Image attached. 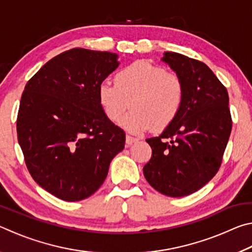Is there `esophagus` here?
Masks as SVG:
<instances>
[{"instance_id":"34e87169","label":"esophagus","mask_w":252,"mask_h":252,"mask_svg":"<svg viewBox=\"0 0 252 252\" xmlns=\"http://www.w3.org/2000/svg\"><path fill=\"white\" fill-rule=\"evenodd\" d=\"M138 138H133V136L131 135H126V147H130L131 144H133L134 142L138 141Z\"/></svg>"}]
</instances>
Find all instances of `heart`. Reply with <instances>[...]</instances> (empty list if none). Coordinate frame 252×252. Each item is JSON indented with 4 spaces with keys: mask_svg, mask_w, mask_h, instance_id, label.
Instances as JSON below:
<instances>
[{
    "mask_svg": "<svg viewBox=\"0 0 252 252\" xmlns=\"http://www.w3.org/2000/svg\"><path fill=\"white\" fill-rule=\"evenodd\" d=\"M185 99L180 76L164 67L139 60L122 67L116 83L104 80L97 87V100L110 121L117 122L129 106L132 111L121 126L132 133H142L150 127L161 130L176 120Z\"/></svg>",
    "mask_w": 252,
    "mask_h": 252,
    "instance_id": "heart-1",
    "label": "heart"
}]
</instances>
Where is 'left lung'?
<instances>
[{
    "instance_id": "8db88e82",
    "label": "left lung",
    "mask_w": 252,
    "mask_h": 252,
    "mask_svg": "<svg viewBox=\"0 0 252 252\" xmlns=\"http://www.w3.org/2000/svg\"><path fill=\"white\" fill-rule=\"evenodd\" d=\"M162 62L182 80L181 111L159 136L147 139L152 149L144 165L147 181L168 197H185L216 176L231 133L227 89L209 66L186 55L164 52Z\"/></svg>"
}]
</instances>
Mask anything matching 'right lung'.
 <instances>
[{
	"instance_id": "add662e5",
	"label": "right lung",
	"mask_w": 252,
	"mask_h": 252,
	"mask_svg": "<svg viewBox=\"0 0 252 252\" xmlns=\"http://www.w3.org/2000/svg\"><path fill=\"white\" fill-rule=\"evenodd\" d=\"M106 51L72 49L41 67L25 85L16 121L25 163L37 185L64 201L92 195L126 133L102 111L97 87L120 64Z\"/></svg>"
}]
</instances>
